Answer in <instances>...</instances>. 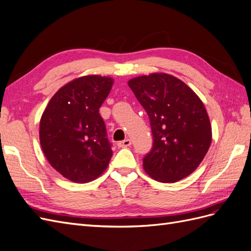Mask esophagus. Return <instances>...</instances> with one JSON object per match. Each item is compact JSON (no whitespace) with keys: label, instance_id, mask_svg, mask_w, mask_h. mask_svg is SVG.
<instances>
[{"label":"esophagus","instance_id":"1","mask_svg":"<svg viewBox=\"0 0 251 251\" xmlns=\"http://www.w3.org/2000/svg\"><path fill=\"white\" fill-rule=\"evenodd\" d=\"M131 144H132V142H131L130 139H125L123 141H118L117 142L118 148H127V147H130Z\"/></svg>","mask_w":251,"mask_h":251}]
</instances>
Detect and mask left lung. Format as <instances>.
I'll return each instance as SVG.
<instances>
[{"label":"left lung","instance_id":"left-lung-1","mask_svg":"<svg viewBox=\"0 0 251 251\" xmlns=\"http://www.w3.org/2000/svg\"><path fill=\"white\" fill-rule=\"evenodd\" d=\"M147 111L153 147L143 157L150 176L169 183L198 168L211 143V126L203 102L173 75L153 73L127 82Z\"/></svg>","mask_w":251,"mask_h":251}]
</instances>
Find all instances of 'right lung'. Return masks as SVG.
Segmentation results:
<instances>
[{
	"label": "right lung",
	"mask_w": 251,
	"mask_h": 251,
	"mask_svg": "<svg viewBox=\"0 0 251 251\" xmlns=\"http://www.w3.org/2000/svg\"><path fill=\"white\" fill-rule=\"evenodd\" d=\"M112 85V78L98 75L74 79L53 95L42 115L44 154L53 168L73 182L93 181L112 158V143L100 114Z\"/></svg>",
	"instance_id": "obj_1"
}]
</instances>
